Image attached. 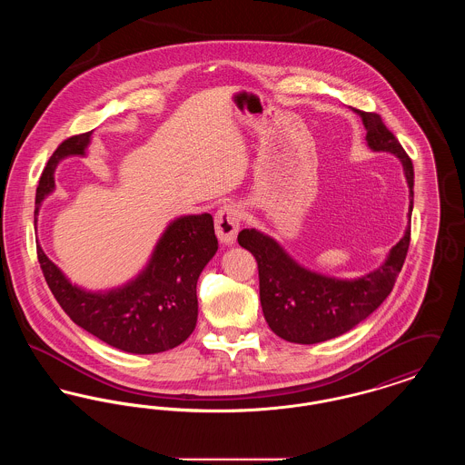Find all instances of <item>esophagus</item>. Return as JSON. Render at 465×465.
Here are the masks:
<instances>
[{
  "label": "esophagus",
  "instance_id": "34e87169",
  "mask_svg": "<svg viewBox=\"0 0 465 465\" xmlns=\"http://www.w3.org/2000/svg\"><path fill=\"white\" fill-rule=\"evenodd\" d=\"M241 222H242L241 207L237 203H224L214 216L218 239L228 245L235 242V237L241 228Z\"/></svg>",
  "mask_w": 465,
  "mask_h": 465
}]
</instances>
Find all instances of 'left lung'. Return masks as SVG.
<instances>
[{
	"label": "left lung",
	"mask_w": 465,
	"mask_h": 465,
	"mask_svg": "<svg viewBox=\"0 0 465 465\" xmlns=\"http://www.w3.org/2000/svg\"><path fill=\"white\" fill-rule=\"evenodd\" d=\"M366 127V141L373 152H389L401 160L410 186L413 211V163L396 135L378 113L355 110ZM411 228L389 252L385 263L364 277L341 281L298 265L288 252L262 232L242 230L237 237L258 263L260 300L270 330L291 343H319L351 331L373 313L391 294L410 247Z\"/></svg>",
	"instance_id": "obj_1"
}]
</instances>
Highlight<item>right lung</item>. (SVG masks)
I'll return each instance as SVG.
<instances>
[{"instance_id": "1", "label": "right lung", "mask_w": 465, "mask_h": 465, "mask_svg": "<svg viewBox=\"0 0 465 465\" xmlns=\"http://www.w3.org/2000/svg\"><path fill=\"white\" fill-rule=\"evenodd\" d=\"M92 133L71 135L50 156L36 188L35 224L42 200L54 190L57 163L85 155ZM218 251L211 214L183 216L171 223L156 243L148 266L124 288L90 292L73 286L36 245L45 281L69 319L114 349L158 354L181 345L197 324V281Z\"/></svg>"}]
</instances>
